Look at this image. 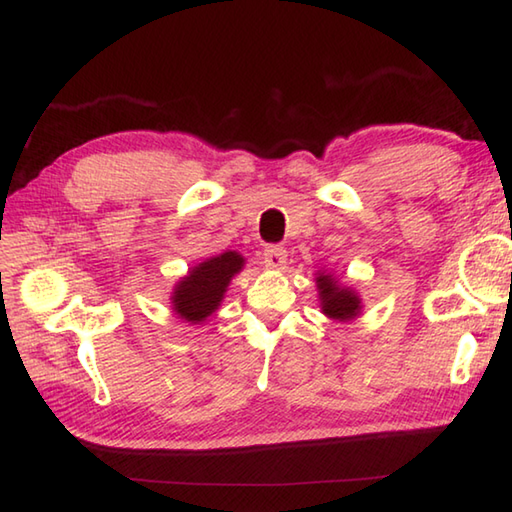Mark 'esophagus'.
Wrapping results in <instances>:
<instances>
[{"mask_svg": "<svg viewBox=\"0 0 512 512\" xmlns=\"http://www.w3.org/2000/svg\"><path fill=\"white\" fill-rule=\"evenodd\" d=\"M261 264L266 270H283L287 264V253L283 246H268L261 257Z\"/></svg>", "mask_w": 512, "mask_h": 512, "instance_id": "esophagus-1", "label": "esophagus"}]
</instances>
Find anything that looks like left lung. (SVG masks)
<instances>
[{
  "instance_id": "8db88e82",
  "label": "left lung",
  "mask_w": 512,
  "mask_h": 512,
  "mask_svg": "<svg viewBox=\"0 0 512 512\" xmlns=\"http://www.w3.org/2000/svg\"><path fill=\"white\" fill-rule=\"evenodd\" d=\"M316 287L320 298V309L333 322H350L357 320L363 311L361 294L355 287L339 283L333 272L318 270L316 272Z\"/></svg>"
}]
</instances>
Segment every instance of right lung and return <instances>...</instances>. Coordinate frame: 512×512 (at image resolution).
Returning a JSON list of instances; mask_svg holds the SVG:
<instances>
[{
	"instance_id": "right-lung-1",
	"label": "right lung",
	"mask_w": 512,
	"mask_h": 512,
	"mask_svg": "<svg viewBox=\"0 0 512 512\" xmlns=\"http://www.w3.org/2000/svg\"><path fill=\"white\" fill-rule=\"evenodd\" d=\"M244 264L246 259L238 251H225L192 266L170 292V309L183 322H205L216 313L231 279L242 272Z\"/></svg>"
}]
</instances>
